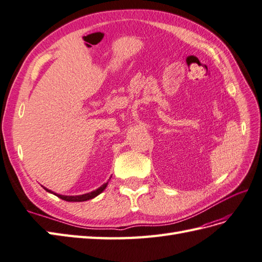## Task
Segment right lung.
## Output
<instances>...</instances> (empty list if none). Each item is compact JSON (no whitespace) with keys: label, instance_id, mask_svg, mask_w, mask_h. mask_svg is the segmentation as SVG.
Masks as SVG:
<instances>
[{"label":"right lung","instance_id":"obj_1","mask_svg":"<svg viewBox=\"0 0 262 262\" xmlns=\"http://www.w3.org/2000/svg\"><path fill=\"white\" fill-rule=\"evenodd\" d=\"M107 184H108V182L105 184H102L100 187L97 188V190L91 191V192L86 193V194H81V195H62V194H58L56 192L49 190V188H47L45 186H42V187H43L47 192L52 193V194H54V195L60 198V199H62L64 201H68V202H83V201H88V200L96 198L97 195H99V194L107 187Z\"/></svg>","mask_w":262,"mask_h":262}]
</instances>
